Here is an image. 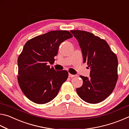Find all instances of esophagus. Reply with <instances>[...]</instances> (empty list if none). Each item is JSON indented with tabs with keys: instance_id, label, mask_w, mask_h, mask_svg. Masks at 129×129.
Segmentation results:
<instances>
[{
	"instance_id": "esophagus-1",
	"label": "esophagus",
	"mask_w": 129,
	"mask_h": 129,
	"mask_svg": "<svg viewBox=\"0 0 129 129\" xmlns=\"http://www.w3.org/2000/svg\"><path fill=\"white\" fill-rule=\"evenodd\" d=\"M76 75H72L71 73H69V77H75Z\"/></svg>"
}]
</instances>
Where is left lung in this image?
Wrapping results in <instances>:
<instances>
[{
	"label": "left lung",
	"mask_w": 129,
	"mask_h": 129,
	"mask_svg": "<svg viewBox=\"0 0 129 129\" xmlns=\"http://www.w3.org/2000/svg\"><path fill=\"white\" fill-rule=\"evenodd\" d=\"M82 51L83 62L90 68V78L80 76L81 87L76 89L78 95L88 103L97 104L112 93L118 80V59L106 41L90 32L71 30Z\"/></svg>",
	"instance_id": "8db88e82"
}]
</instances>
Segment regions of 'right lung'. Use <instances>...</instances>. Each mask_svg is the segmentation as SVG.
<instances>
[{"label": "right lung", "mask_w": 129, "mask_h": 129, "mask_svg": "<svg viewBox=\"0 0 129 129\" xmlns=\"http://www.w3.org/2000/svg\"><path fill=\"white\" fill-rule=\"evenodd\" d=\"M72 37L68 30H52L25 44L17 59V80L23 93L31 101L46 104L57 95L68 72L56 71L48 65L54 63L60 44Z\"/></svg>", "instance_id": "right-lung-1"}]
</instances>
